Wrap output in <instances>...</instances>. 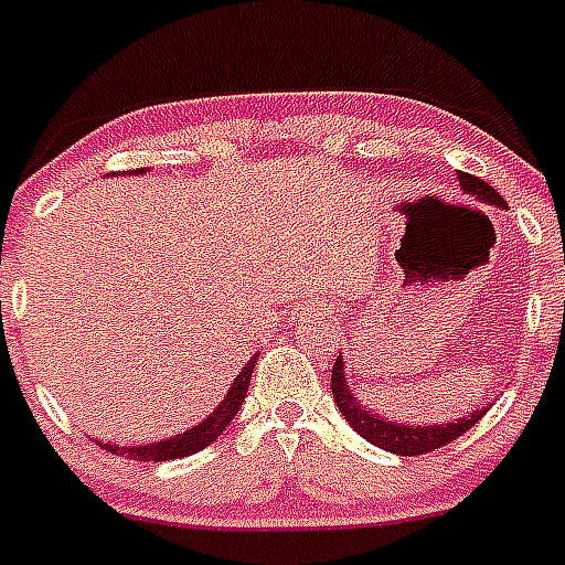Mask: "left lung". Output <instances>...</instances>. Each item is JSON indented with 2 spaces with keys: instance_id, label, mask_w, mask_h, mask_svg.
Returning <instances> with one entry per match:
<instances>
[{
  "instance_id": "8db88e82",
  "label": "left lung",
  "mask_w": 565,
  "mask_h": 565,
  "mask_svg": "<svg viewBox=\"0 0 565 565\" xmlns=\"http://www.w3.org/2000/svg\"><path fill=\"white\" fill-rule=\"evenodd\" d=\"M459 183L466 189L468 194H477L480 201L488 203H500L505 206V201L500 198L494 186H488L486 180L477 178V174L459 172ZM341 359L333 362V373H330V387H333V399L339 405V411L344 414V419L359 430V436H364L367 443L379 445V448H385V451L402 454V457H416V454H430L436 448H445V445H451L454 439L471 430L477 422L486 416L488 407H480L477 414L466 416V419L448 422V425H402V422H387L382 416H376L371 407H362L355 402V396L350 393L348 379L341 373Z\"/></svg>"
}]
</instances>
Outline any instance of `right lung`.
Here are the masks:
<instances>
[{
    "label": "right lung",
    "mask_w": 565,
    "mask_h": 565,
    "mask_svg": "<svg viewBox=\"0 0 565 565\" xmlns=\"http://www.w3.org/2000/svg\"><path fill=\"white\" fill-rule=\"evenodd\" d=\"M255 359L246 364L244 371L238 373V379L232 382V391L226 393L224 402L217 405L215 414H210V419H203L201 425H194L186 434H178L172 439H163V443H149V445H137V448H120V445H103L111 454H126V457H135L140 462H166V459H180L189 457V454H198L201 448H206L210 443H215L221 430L232 422V416L238 414V407L244 405L246 387H249V376H253Z\"/></svg>",
    "instance_id": "1"
}]
</instances>
